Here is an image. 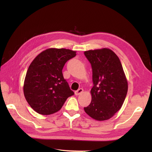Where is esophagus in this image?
<instances>
[{
    "instance_id": "1",
    "label": "esophagus",
    "mask_w": 152,
    "mask_h": 152,
    "mask_svg": "<svg viewBox=\"0 0 152 152\" xmlns=\"http://www.w3.org/2000/svg\"><path fill=\"white\" fill-rule=\"evenodd\" d=\"M83 91V89L82 88H80V89H78V90H77V91H75V95H79L81 94V93H82Z\"/></svg>"
}]
</instances>
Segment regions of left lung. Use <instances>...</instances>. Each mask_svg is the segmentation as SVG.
Segmentation results:
<instances>
[{"label":"left lung","instance_id":"8db88e82","mask_svg":"<svg viewBox=\"0 0 152 152\" xmlns=\"http://www.w3.org/2000/svg\"><path fill=\"white\" fill-rule=\"evenodd\" d=\"M84 55L91 63L93 83L91 102L84 110L96 120H106L121 108L127 95L124 69L118 57L108 48L86 51Z\"/></svg>","mask_w":152,"mask_h":152}]
</instances>
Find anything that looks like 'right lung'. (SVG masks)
Wrapping results in <instances>:
<instances>
[{
	"mask_svg": "<svg viewBox=\"0 0 152 152\" xmlns=\"http://www.w3.org/2000/svg\"><path fill=\"white\" fill-rule=\"evenodd\" d=\"M76 51L50 48L35 57L27 70L23 92L28 104L37 113L50 115L62 108L68 97L74 94L64 78L62 70Z\"/></svg>",
	"mask_w": 152,
	"mask_h": 152,
	"instance_id": "add662e5",
	"label": "right lung"
}]
</instances>
